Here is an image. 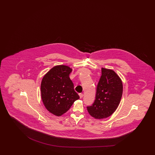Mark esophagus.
Here are the masks:
<instances>
[{"label":"esophagus","mask_w":155,"mask_h":155,"mask_svg":"<svg viewBox=\"0 0 155 155\" xmlns=\"http://www.w3.org/2000/svg\"><path fill=\"white\" fill-rule=\"evenodd\" d=\"M79 96H80V98H82V97H83V96H84V94H83L82 93H80V94H79Z\"/></svg>","instance_id":"esophagus-1"}]
</instances>
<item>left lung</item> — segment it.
<instances>
[{"instance_id":"obj_1","label":"left lung","mask_w":155,"mask_h":155,"mask_svg":"<svg viewBox=\"0 0 155 155\" xmlns=\"http://www.w3.org/2000/svg\"><path fill=\"white\" fill-rule=\"evenodd\" d=\"M122 83L112 70L101 69V76L96 87L95 100L87 106L90 115L97 119L106 118L115 112L122 97Z\"/></svg>"}]
</instances>
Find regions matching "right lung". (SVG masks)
Returning <instances> with one entry per match:
<instances>
[{
	"instance_id": "obj_1",
	"label": "right lung",
	"mask_w": 155,
	"mask_h": 155,
	"mask_svg": "<svg viewBox=\"0 0 155 155\" xmlns=\"http://www.w3.org/2000/svg\"><path fill=\"white\" fill-rule=\"evenodd\" d=\"M71 71L68 66L58 65L43 77L40 88L41 99L46 109L55 115H62L80 98L70 79Z\"/></svg>"
}]
</instances>
